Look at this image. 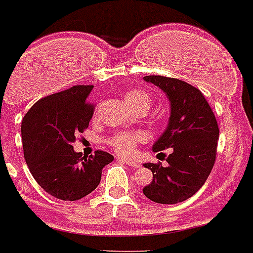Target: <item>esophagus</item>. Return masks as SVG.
<instances>
[{
	"mask_svg": "<svg viewBox=\"0 0 253 253\" xmlns=\"http://www.w3.org/2000/svg\"><path fill=\"white\" fill-rule=\"evenodd\" d=\"M118 160L125 163L128 166H130V168H139V163H138L137 160H131V159H118Z\"/></svg>",
	"mask_w": 253,
	"mask_h": 253,
	"instance_id": "34e87169",
	"label": "esophagus"
}]
</instances>
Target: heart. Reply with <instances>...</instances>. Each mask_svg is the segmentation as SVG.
I'll return each instance as SVG.
<instances>
[{
    "label": "heart",
    "mask_w": 253,
    "mask_h": 253,
    "mask_svg": "<svg viewBox=\"0 0 253 253\" xmlns=\"http://www.w3.org/2000/svg\"><path fill=\"white\" fill-rule=\"evenodd\" d=\"M125 103L130 107L133 111L137 110H146L147 111L151 106L150 94L143 89H131L126 92L124 96ZM146 135L143 133L135 131V133H119L112 135L109 139V143L114 150L120 155H130L135 148V144L143 142Z\"/></svg>",
    "instance_id": "b5f03b06"
}]
</instances>
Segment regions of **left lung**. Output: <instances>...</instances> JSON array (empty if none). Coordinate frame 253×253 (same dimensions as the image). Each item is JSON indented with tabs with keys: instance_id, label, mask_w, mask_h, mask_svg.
Returning a JSON list of instances; mask_svg holds the SVG:
<instances>
[{
	"instance_id": "left-lung-1",
	"label": "left lung",
	"mask_w": 253,
	"mask_h": 253,
	"mask_svg": "<svg viewBox=\"0 0 253 253\" xmlns=\"http://www.w3.org/2000/svg\"><path fill=\"white\" fill-rule=\"evenodd\" d=\"M165 92L170 102L169 124L152 146L153 152L171 148L166 163H147L153 180L144 196L157 204H179L192 197L205 184L216 159L219 126L201 90L175 78H143Z\"/></svg>"
}]
</instances>
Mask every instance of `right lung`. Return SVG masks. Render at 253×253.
Masks as SVG:
<instances>
[{"label": "right lung", "instance_id": "right-lung-1", "mask_svg": "<svg viewBox=\"0 0 253 253\" xmlns=\"http://www.w3.org/2000/svg\"><path fill=\"white\" fill-rule=\"evenodd\" d=\"M93 85H74L37 101L21 123L24 159L36 182L62 201H77L98 187L102 169L114 160L105 151L89 157L75 152V135L88 128Z\"/></svg>", "mask_w": 253, "mask_h": 253}]
</instances>
